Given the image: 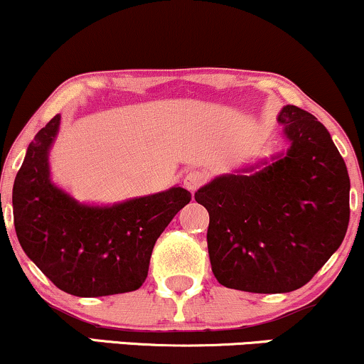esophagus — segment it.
Returning a JSON list of instances; mask_svg holds the SVG:
<instances>
[{
    "label": "esophagus",
    "mask_w": 364,
    "mask_h": 364,
    "mask_svg": "<svg viewBox=\"0 0 364 364\" xmlns=\"http://www.w3.org/2000/svg\"><path fill=\"white\" fill-rule=\"evenodd\" d=\"M205 181H207V174L200 169H190L186 173L185 179H183L185 188L190 191H196Z\"/></svg>",
    "instance_id": "34e87169"
}]
</instances>
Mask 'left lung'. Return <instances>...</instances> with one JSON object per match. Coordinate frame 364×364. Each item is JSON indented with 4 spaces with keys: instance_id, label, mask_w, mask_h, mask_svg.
Returning <instances> with one entry per match:
<instances>
[{
    "instance_id": "8db88e82",
    "label": "left lung",
    "mask_w": 364,
    "mask_h": 364,
    "mask_svg": "<svg viewBox=\"0 0 364 364\" xmlns=\"http://www.w3.org/2000/svg\"><path fill=\"white\" fill-rule=\"evenodd\" d=\"M291 147L270 166L200 188L212 272L246 292H289L310 282L344 240L349 174L327 128L301 107L279 114Z\"/></svg>"
}]
</instances>
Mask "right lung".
<instances>
[{"label":"right lung","instance_id":"obj_1","mask_svg":"<svg viewBox=\"0 0 364 364\" xmlns=\"http://www.w3.org/2000/svg\"><path fill=\"white\" fill-rule=\"evenodd\" d=\"M56 114L27 149L14 185V223L27 257L61 291L82 298L136 291L149 274L157 237L190 203L185 188L112 207L75 202L49 179Z\"/></svg>","mask_w":364,"mask_h":364}]
</instances>
